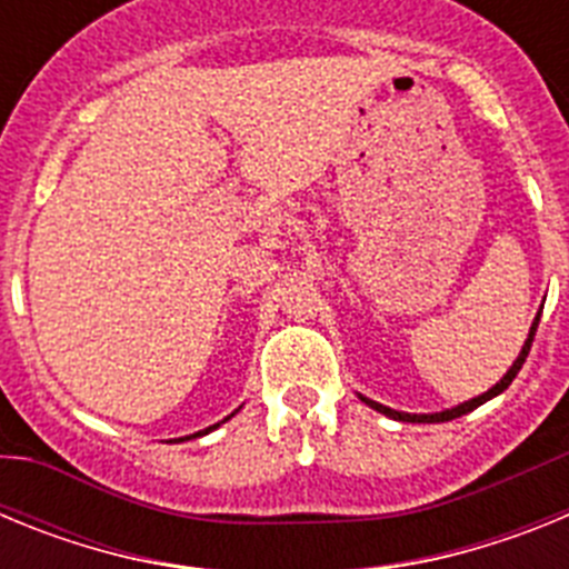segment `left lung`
I'll list each match as a JSON object with an SVG mask.
<instances>
[{
	"label": "left lung",
	"instance_id": "8db88e82",
	"mask_svg": "<svg viewBox=\"0 0 569 569\" xmlns=\"http://www.w3.org/2000/svg\"><path fill=\"white\" fill-rule=\"evenodd\" d=\"M539 319H541V313H539V316H536V321H532V328H530V339H527V341H525V347H521V353H519V359L512 361V367H510V370H507V376H505V379H501V381H499V385H496V387H490V390H487V393H481V396H479V399H472V401H465V405L453 407V410H445V413H433V416H410V413H399V410H390V407L379 405V401H370V399H365V396H361V401H365V405H370V407H373V410H379V413L390 416V419H399V421H413V425H421V421H425V425H436V421H450V419H459V416L470 413V410H476V407H479V405H485V401H490V399H492V396H499V393H505L507 387H510V385H512V379H516V376H519L521 365H525L527 353H530L532 336H536V328H539Z\"/></svg>",
	"mask_w": 569,
	"mask_h": 569
}]
</instances>
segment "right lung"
<instances>
[{
    "mask_svg": "<svg viewBox=\"0 0 569 569\" xmlns=\"http://www.w3.org/2000/svg\"><path fill=\"white\" fill-rule=\"evenodd\" d=\"M228 419H230V416H228ZM228 419H224V421H228ZM213 427H219V425H213ZM213 427H208V430H202V433H210V430H213ZM202 433H196V436H202Z\"/></svg>",
    "mask_w": 569,
    "mask_h": 569,
    "instance_id": "1",
    "label": "right lung"
}]
</instances>
